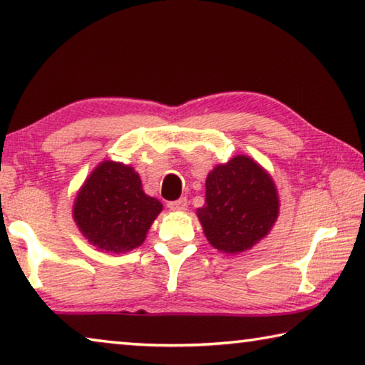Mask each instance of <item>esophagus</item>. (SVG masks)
<instances>
[{
    "label": "esophagus",
    "mask_w": 365,
    "mask_h": 365,
    "mask_svg": "<svg viewBox=\"0 0 365 365\" xmlns=\"http://www.w3.org/2000/svg\"><path fill=\"white\" fill-rule=\"evenodd\" d=\"M187 206H188L187 197H180V200H177V201H170L169 205H168V207L170 209V211H185V209H187Z\"/></svg>",
    "instance_id": "34e87169"
}]
</instances>
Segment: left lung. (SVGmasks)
I'll return each mask as SVG.
<instances>
[{
	"instance_id": "8db88e82",
	"label": "left lung",
	"mask_w": 365,
	"mask_h": 365,
	"mask_svg": "<svg viewBox=\"0 0 365 365\" xmlns=\"http://www.w3.org/2000/svg\"><path fill=\"white\" fill-rule=\"evenodd\" d=\"M279 195L267 170L238 154L206 178V205L196 211L215 250L227 255L248 251L269 235L279 217Z\"/></svg>"
}]
</instances>
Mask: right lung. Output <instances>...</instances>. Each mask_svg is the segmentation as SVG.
I'll return each mask as SVG.
<instances>
[{
    "label": "right lung",
    "mask_w": 365,
    "mask_h": 365,
    "mask_svg": "<svg viewBox=\"0 0 365 365\" xmlns=\"http://www.w3.org/2000/svg\"><path fill=\"white\" fill-rule=\"evenodd\" d=\"M160 211V201L145 193L133 168L104 160L78 190L72 214L91 245L119 255L145 242Z\"/></svg>",
    "instance_id": "obj_1"
}]
</instances>
